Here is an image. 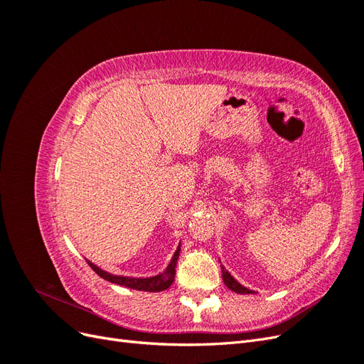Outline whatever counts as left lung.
<instances>
[{"mask_svg": "<svg viewBox=\"0 0 364 364\" xmlns=\"http://www.w3.org/2000/svg\"><path fill=\"white\" fill-rule=\"evenodd\" d=\"M222 274H223V281H225V284H226V287H228V289H230V290L235 291V293H241V294H249V293H253L252 290H249V289L243 287V285H241L240 282H237L232 277H230V273H229V272H226L223 266H222Z\"/></svg>", "mask_w": 364, "mask_h": 364, "instance_id": "8db88e82", "label": "left lung"}]
</instances>
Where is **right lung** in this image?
I'll return each instance as SVG.
<instances>
[{
	"label": "right lung",
	"mask_w": 364,
	"mask_h": 364,
	"mask_svg": "<svg viewBox=\"0 0 364 364\" xmlns=\"http://www.w3.org/2000/svg\"><path fill=\"white\" fill-rule=\"evenodd\" d=\"M179 252H181V245L178 247V250L174 252V255L168 264V267L165 269L164 273L158 274V277H153V278H124V277H115V274H111L107 272H103L102 269H98L95 264L87 261L90 264L91 269L98 274V277H102L103 279L109 281V282H114L118 285H124V287L129 289H135V290H142V291H162L165 289H168L170 285L173 284L174 279V273H176V262H178L179 258Z\"/></svg>",
	"instance_id": "obj_1"
}]
</instances>
